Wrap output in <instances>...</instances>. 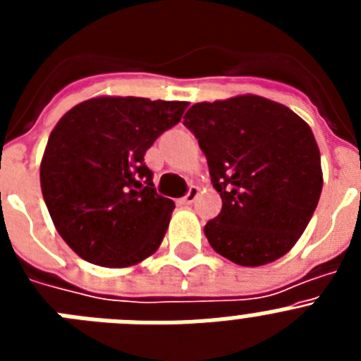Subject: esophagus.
<instances>
[{
	"label": "esophagus",
	"instance_id": "esophagus-1",
	"mask_svg": "<svg viewBox=\"0 0 361 361\" xmlns=\"http://www.w3.org/2000/svg\"><path fill=\"white\" fill-rule=\"evenodd\" d=\"M197 195H199V188L191 186L190 190H188L186 195H184L183 199H180V202H183V204H191V202H193V200L197 199Z\"/></svg>",
	"mask_w": 361,
	"mask_h": 361
}]
</instances>
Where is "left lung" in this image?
I'll use <instances>...</instances> for the list:
<instances>
[{
  "label": "left lung",
  "mask_w": 361,
  "mask_h": 361,
  "mask_svg": "<svg viewBox=\"0 0 361 361\" xmlns=\"http://www.w3.org/2000/svg\"><path fill=\"white\" fill-rule=\"evenodd\" d=\"M184 126L197 137L222 199L204 226L213 250L247 267L283 257L307 228L324 184L307 123L275 101L238 95L193 104Z\"/></svg>",
  "instance_id": "8db88e82"
}]
</instances>
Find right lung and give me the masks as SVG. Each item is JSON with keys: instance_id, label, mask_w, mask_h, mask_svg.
I'll list each match as a JSON object with an SVG mask.
<instances>
[{"instance_id": "right-lung-1", "label": "right lung", "mask_w": 361, "mask_h": 361, "mask_svg": "<svg viewBox=\"0 0 361 361\" xmlns=\"http://www.w3.org/2000/svg\"><path fill=\"white\" fill-rule=\"evenodd\" d=\"M188 103L95 97L56 124L41 191L57 233L86 262L126 267L157 251L175 202L159 195L145 153Z\"/></svg>"}]
</instances>
